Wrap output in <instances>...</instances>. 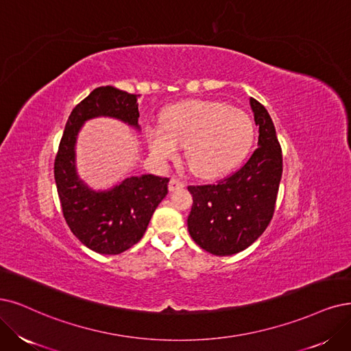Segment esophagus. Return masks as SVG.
I'll return each mask as SVG.
<instances>
[{"label":"esophagus","mask_w":351,"mask_h":351,"mask_svg":"<svg viewBox=\"0 0 351 351\" xmlns=\"http://www.w3.org/2000/svg\"><path fill=\"white\" fill-rule=\"evenodd\" d=\"M184 186H185V184L176 176H172L171 180H169V191H175V189L184 188Z\"/></svg>","instance_id":"esophagus-1"}]
</instances>
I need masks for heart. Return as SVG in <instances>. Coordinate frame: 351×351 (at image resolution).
<instances>
[{"mask_svg": "<svg viewBox=\"0 0 351 351\" xmlns=\"http://www.w3.org/2000/svg\"><path fill=\"white\" fill-rule=\"evenodd\" d=\"M253 121L239 108L218 101H185L162 115V130L149 128V149L160 160L173 159L178 146H186L185 159L201 178L228 172L247 153Z\"/></svg>", "mask_w": 351, "mask_h": 351, "instance_id": "1", "label": "heart"}]
</instances>
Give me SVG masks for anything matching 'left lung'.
Masks as SVG:
<instances>
[{"label": "left lung", "mask_w": 351, "mask_h": 351, "mask_svg": "<svg viewBox=\"0 0 351 351\" xmlns=\"http://www.w3.org/2000/svg\"><path fill=\"white\" fill-rule=\"evenodd\" d=\"M258 125L257 149L240 169L208 185H191L189 234L201 249L231 256L247 249L267 228L282 178V149L267 110L250 98Z\"/></svg>", "instance_id": "1"}]
</instances>
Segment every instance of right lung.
I'll return each mask as SVG.
<instances>
[{
    "label": "right lung",
    "instance_id": "1",
    "mask_svg": "<svg viewBox=\"0 0 351 351\" xmlns=\"http://www.w3.org/2000/svg\"><path fill=\"white\" fill-rule=\"evenodd\" d=\"M137 98L114 86L94 89L72 110L55 159V180L66 224L77 240L101 254H120L138 243L167 195L169 178L130 176L108 191H94L76 173L75 143L82 124L95 117H112L138 130Z\"/></svg>",
    "mask_w": 351,
    "mask_h": 351
}]
</instances>
